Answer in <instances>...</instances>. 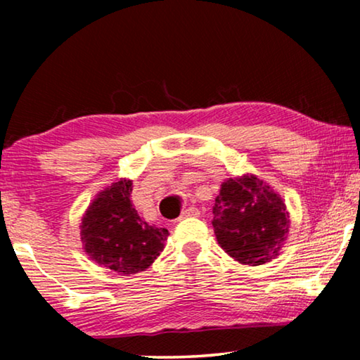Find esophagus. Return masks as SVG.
Here are the masks:
<instances>
[{
  "mask_svg": "<svg viewBox=\"0 0 360 360\" xmlns=\"http://www.w3.org/2000/svg\"><path fill=\"white\" fill-rule=\"evenodd\" d=\"M200 214V211L195 208V206H190V208H186V210H184L181 211V214H180V218L179 219H185V218H195V216H198Z\"/></svg>",
  "mask_w": 360,
  "mask_h": 360,
  "instance_id": "obj_1",
  "label": "esophagus"
}]
</instances>
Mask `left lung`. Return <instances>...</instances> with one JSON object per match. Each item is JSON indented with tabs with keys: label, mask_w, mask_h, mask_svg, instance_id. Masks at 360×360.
Returning a JSON list of instances; mask_svg holds the SVG:
<instances>
[{
	"label": "left lung",
	"mask_w": 360,
	"mask_h": 360,
	"mask_svg": "<svg viewBox=\"0 0 360 360\" xmlns=\"http://www.w3.org/2000/svg\"><path fill=\"white\" fill-rule=\"evenodd\" d=\"M213 214L218 244L239 264L269 262L277 257L287 239V206L272 186L255 175L223 181Z\"/></svg>",
	"instance_id": "left-lung-1"
}]
</instances>
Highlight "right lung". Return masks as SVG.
Masks as SVG:
<instances>
[{
    "label": "right lung",
    "instance_id": "add662e5",
    "mask_svg": "<svg viewBox=\"0 0 360 360\" xmlns=\"http://www.w3.org/2000/svg\"><path fill=\"white\" fill-rule=\"evenodd\" d=\"M132 181L121 179L88 206L80 236L91 260L112 272L131 275L146 270L164 250L169 231L147 224L131 201Z\"/></svg>",
    "mask_w": 360,
    "mask_h": 360
}]
</instances>
